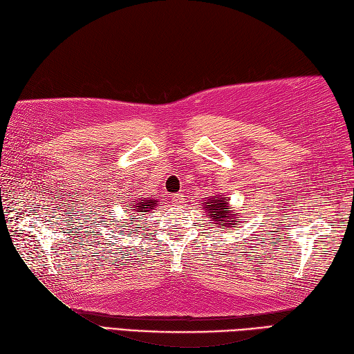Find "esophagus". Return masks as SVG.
Masks as SVG:
<instances>
[{
	"label": "esophagus",
	"mask_w": 354,
	"mask_h": 354,
	"mask_svg": "<svg viewBox=\"0 0 354 354\" xmlns=\"http://www.w3.org/2000/svg\"><path fill=\"white\" fill-rule=\"evenodd\" d=\"M171 198H173V204H175V205H181L183 202H184V199H185V196H184L183 193H175Z\"/></svg>",
	"instance_id": "esophagus-1"
}]
</instances>
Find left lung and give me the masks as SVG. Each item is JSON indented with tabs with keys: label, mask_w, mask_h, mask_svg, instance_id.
<instances>
[{
	"label": "left lung",
	"mask_w": 354,
	"mask_h": 354,
	"mask_svg": "<svg viewBox=\"0 0 354 354\" xmlns=\"http://www.w3.org/2000/svg\"><path fill=\"white\" fill-rule=\"evenodd\" d=\"M201 208L209 217L212 223L222 230L234 228L242 223L240 213L234 207L230 205V199L223 198L222 194H214V196H207L204 201H201Z\"/></svg>",
	"instance_id": "left-lung-1"
}]
</instances>
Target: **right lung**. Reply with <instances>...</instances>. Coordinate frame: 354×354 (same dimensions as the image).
<instances>
[{"mask_svg": "<svg viewBox=\"0 0 354 354\" xmlns=\"http://www.w3.org/2000/svg\"><path fill=\"white\" fill-rule=\"evenodd\" d=\"M160 205V201L153 198H133L126 202L124 213L132 219H145V214H149L153 208Z\"/></svg>", "mask_w": 354, "mask_h": 354, "instance_id": "add662e5", "label": "right lung"}]
</instances>
